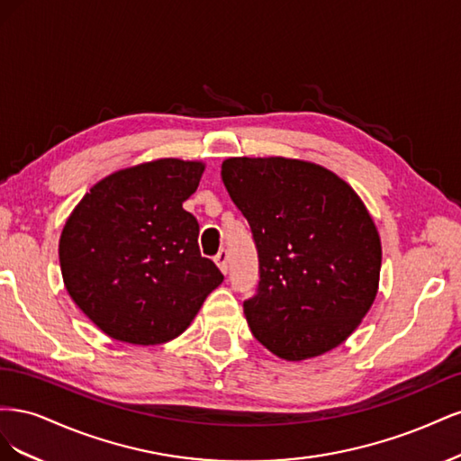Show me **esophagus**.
Returning a JSON list of instances; mask_svg holds the SVG:
<instances>
[{"label":"esophagus","instance_id":"1","mask_svg":"<svg viewBox=\"0 0 461 461\" xmlns=\"http://www.w3.org/2000/svg\"><path fill=\"white\" fill-rule=\"evenodd\" d=\"M213 259H215L217 267H219L222 273L229 271V252H227V249H219L217 256H215Z\"/></svg>","mask_w":461,"mask_h":461}]
</instances>
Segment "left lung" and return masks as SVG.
Masks as SVG:
<instances>
[{
	"mask_svg": "<svg viewBox=\"0 0 461 461\" xmlns=\"http://www.w3.org/2000/svg\"><path fill=\"white\" fill-rule=\"evenodd\" d=\"M221 176L258 248L259 285L244 302L254 337L288 361L342 344L379 288L381 239L364 202L300 159L230 158Z\"/></svg>",
	"mask_w": 461,
	"mask_h": 461,
	"instance_id": "1",
	"label": "left lung"
}]
</instances>
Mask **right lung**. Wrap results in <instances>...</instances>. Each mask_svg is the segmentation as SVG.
<instances>
[{"label": "right lung", "instance_id": "1", "mask_svg": "<svg viewBox=\"0 0 461 461\" xmlns=\"http://www.w3.org/2000/svg\"><path fill=\"white\" fill-rule=\"evenodd\" d=\"M202 161L156 159L94 185L67 219L59 240L63 283L107 337L153 346L183 334L222 283L202 258L200 225L183 209Z\"/></svg>", "mask_w": 461, "mask_h": 461}]
</instances>
